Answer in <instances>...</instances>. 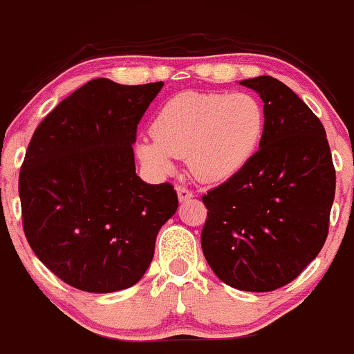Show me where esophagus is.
<instances>
[{
    "instance_id": "1",
    "label": "esophagus",
    "mask_w": 354,
    "mask_h": 354,
    "mask_svg": "<svg viewBox=\"0 0 354 354\" xmlns=\"http://www.w3.org/2000/svg\"><path fill=\"white\" fill-rule=\"evenodd\" d=\"M176 193H178V200H180V203H185V201L192 200L193 198V192H189L188 188H183V186H178Z\"/></svg>"
}]
</instances>
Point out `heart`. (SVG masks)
<instances>
[{
  "label": "heart",
  "mask_w": 354,
  "mask_h": 354,
  "mask_svg": "<svg viewBox=\"0 0 354 354\" xmlns=\"http://www.w3.org/2000/svg\"><path fill=\"white\" fill-rule=\"evenodd\" d=\"M263 109L248 94L181 92L159 109L153 134L136 145L142 165L169 174L176 158L203 183H220L250 161L263 133Z\"/></svg>",
  "instance_id": "1"
}]
</instances>
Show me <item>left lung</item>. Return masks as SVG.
Listing matches in <instances>:
<instances>
[{
	"label": "left lung",
	"mask_w": 354,
	"mask_h": 354,
	"mask_svg": "<svg viewBox=\"0 0 354 354\" xmlns=\"http://www.w3.org/2000/svg\"><path fill=\"white\" fill-rule=\"evenodd\" d=\"M263 102L259 151L203 195L201 248L221 282L248 292L289 284L317 257L329 228L336 173L321 120L269 75L240 80Z\"/></svg>",
	"instance_id": "obj_1"
}]
</instances>
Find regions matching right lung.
<instances>
[{"mask_svg": "<svg viewBox=\"0 0 354 354\" xmlns=\"http://www.w3.org/2000/svg\"><path fill=\"white\" fill-rule=\"evenodd\" d=\"M162 82L94 79L33 133L19 171L23 230L65 284L107 294L141 281L159 228L176 213L169 183L136 174V129Z\"/></svg>", "mask_w": 354, "mask_h": 354, "instance_id": "obj_1", "label": "right lung"}]
</instances>
